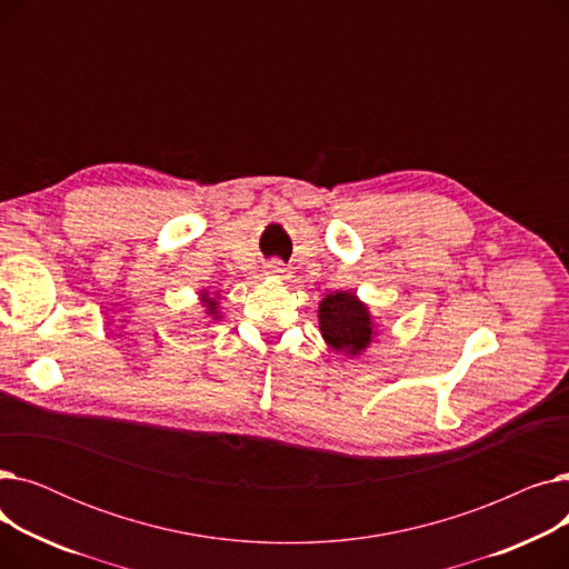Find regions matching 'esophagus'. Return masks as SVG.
Wrapping results in <instances>:
<instances>
[{
  "label": "esophagus",
  "mask_w": 569,
  "mask_h": 569,
  "mask_svg": "<svg viewBox=\"0 0 569 569\" xmlns=\"http://www.w3.org/2000/svg\"><path fill=\"white\" fill-rule=\"evenodd\" d=\"M264 267H267V272H269V274H277V277H281V274H286V272H288V267H286L279 258H272V260H269Z\"/></svg>",
  "instance_id": "esophagus-1"
}]
</instances>
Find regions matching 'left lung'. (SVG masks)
<instances>
[{"instance_id":"obj_1","label":"left lung","mask_w":569,"mask_h":569,"mask_svg":"<svg viewBox=\"0 0 569 569\" xmlns=\"http://www.w3.org/2000/svg\"><path fill=\"white\" fill-rule=\"evenodd\" d=\"M320 332L337 352H362L373 335L365 305L352 292L327 295L320 305Z\"/></svg>"}]
</instances>
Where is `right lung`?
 <instances>
[{"instance_id": "1", "label": "right lung", "mask_w": 569, "mask_h": 569, "mask_svg": "<svg viewBox=\"0 0 569 569\" xmlns=\"http://www.w3.org/2000/svg\"><path fill=\"white\" fill-rule=\"evenodd\" d=\"M202 302H204V307L214 313V309H217V302L214 300H209V297H202Z\"/></svg>"}]
</instances>
